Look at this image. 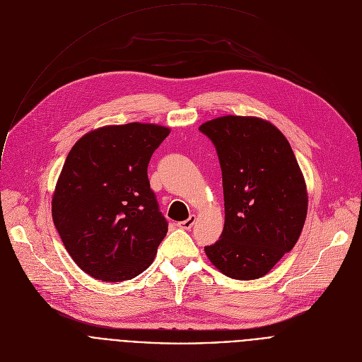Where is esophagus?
<instances>
[{
  "label": "esophagus",
  "mask_w": 362,
  "mask_h": 362,
  "mask_svg": "<svg viewBox=\"0 0 362 362\" xmlns=\"http://www.w3.org/2000/svg\"><path fill=\"white\" fill-rule=\"evenodd\" d=\"M194 221H196V216H194V215H190L186 221L179 222L177 226H179L180 229H190V228L194 225Z\"/></svg>",
  "instance_id": "1"
}]
</instances>
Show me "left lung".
Returning a JSON list of instances; mask_svg holds the SVG:
<instances>
[{"instance_id": "8db88e82", "label": "left lung", "mask_w": 362, "mask_h": 362, "mask_svg": "<svg viewBox=\"0 0 362 362\" xmlns=\"http://www.w3.org/2000/svg\"><path fill=\"white\" fill-rule=\"evenodd\" d=\"M199 130L216 148L225 199L223 232L204 252L229 278H261L295 246L305 223L308 196L295 154L257 117L225 116Z\"/></svg>"}]
</instances>
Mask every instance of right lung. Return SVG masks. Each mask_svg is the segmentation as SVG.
<instances>
[{"label":"right lung","mask_w":362,"mask_h":362,"mask_svg":"<svg viewBox=\"0 0 362 362\" xmlns=\"http://www.w3.org/2000/svg\"><path fill=\"white\" fill-rule=\"evenodd\" d=\"M170 130L156 124L106 126L70 150L53 196V221L73 261L105 282L146 271L168 233L147 166Z\"/></svg>","instance_id":"right-lung-1"}]
</instances>
